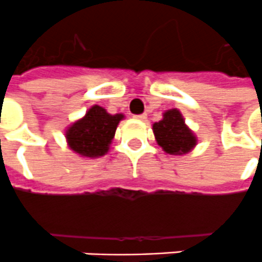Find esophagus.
Returning a JSON list of instances; mask_svg holds the SVG:
<instances>
[{"mask_svg": "<svg viewBox=\"0 0 262 262\" xmlns=\"http://www.w3.org/2000/svg\"><path fill=\"white\" fill-rule=\"evenodd\" d=\"M135 118H136V119H139V121H144V119L147 118V115L146 114H140V115H135Z\"/></svg>", "mask_w": 262, "mask_h": 262, "instance_id": "1", "label": "esophagus"}]
</instances>
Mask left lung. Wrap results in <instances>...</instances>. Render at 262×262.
I'll list each match as a JSON object with an SVG mask.
<instances>
[{
	"instance_id": "obj_1",
	"label": "left lung",
	"mask_w": 262,
	"mask_h": 262,
	"mask_svg": "<svg viewBox=\"0 0 262 262\" xmlns=\"http://www.w3.org/2000/svg\"><path fill=\"white\" fill-rule=\"evenodd\" d=\"M157 143L168 154H186L195 146V137L178 110H169L164 114V119L152 126Z\"/></svg>"
}]
</instances>
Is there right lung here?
<instances>
[{
	"label": "right lung",
	"mask_w": 262,
	"mask_h": 262,
	"mask_svg": "<svg viewBox=\"0 0 262 262\" xmlns=\"http://www.w3.org/2000/svg\"><path fill=\"white\" fill-rule=\"evenodd\" d=\"M123 115H111L94 105L86 116L68 129L67 139L69 147L84 157H101L108 151V146L115 136L116 126Z\"/></svg>",
	"instance_id": "add662e5"
}]
</instances>
